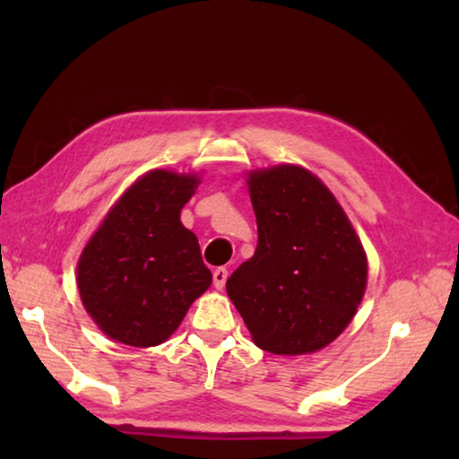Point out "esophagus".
Wrapping results in <instances>:
<instances>
[{"mask_svg":"<svg viewBox=\"0 0 459 459\" xmlns=\"http://www.w3.org/2000/svg\"><path fill=\"white\" fill-rule=\"evenodd\" d=\"M227 277H229V271L224 267H219V269L212 271V283H214L216 290H222L224 283H227Z\"/></svg>","mask_w":459,"mask_h":459,"instance_id":"34e87169","label":"esophagus"}]
</instances>
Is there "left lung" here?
Here are the masks:
<instances>
[{
	"instance_id": "left-lung-1",
	"label": "left lung",
	"mask_w": 459,
	"mask_h": 459,
	"mask_svg": "<svg viewBox=\"0 0 459 459\" xmlns=\"http://www.w3.org/2000/svg\"><path fill=\"white\" fill-rule=\"evenodd\" d=\"M257 248L227 293L253 342L271 354H312L336 340L367 290V253L322 180L301 166L247 178Z\"/></svg>"
}]
</instances>
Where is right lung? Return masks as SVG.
<instances>
[{
    "instance_id": "1",
    "label": "right lung",
    "mask_w": 459,
    "mask_h": 459,
    "mask_svg": "<svg viewBox=\"0 0 459 459\" xmlns=\"http://www.w3.org/2000/svg\"><path fill=\"white\" fill-rule=\"evenodd\" d=\"M196 174L152 169L107 212L76 265V285L103 333L121 344L166 342L212 283L198 238L180 221Z\"/></svg>"
}]
</instances>
